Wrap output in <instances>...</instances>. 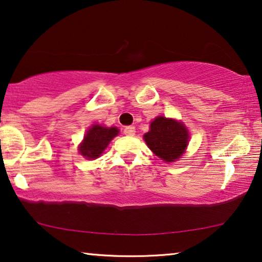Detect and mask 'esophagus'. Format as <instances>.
I'll list each match as a JSON object with an SVG mask.
<instances>
[{"mask_svg": "<svg viewBox=\"0 0 262 262\" xmlns=\"http://www.w3.org/2000/svg\"><path fill=\"white\" fill-rule=\"evenodd\" d=\"M123 134L125 136H134L136 134L135 126H125L124 130H123Z\"/></svg>", "mask_w": 262, "mask_h": 262, "instance_id": "obj_1", "label": "esophagus"}]
</instances>
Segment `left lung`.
Listing matches in <instances>:
<instances>
[{
    "instance_id": "1",
    "label": "left lung",
    "mask_w": 262,
    "mask_h": 262,
    "mask_svg": "<svg viewBox=\"0 0 262 262\" xmlns=\"http://www.w3.org/2000/svg\"><path fill=\"white\" fill-rule=\"evenodd\" d=\"M188 131L182 123L157 117L150 124L144 141L152 152L166 162H174L184 154L188 143Z\"/></svg>"
}]
</instances>
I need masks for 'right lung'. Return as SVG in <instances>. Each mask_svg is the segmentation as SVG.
Masks as SVG:
<instances>
[{
	"label": "right lung",
	"mask_w": 262,
	"mask_h": 262,
	"mask_svg": "<svg viewBox=\"0 0 262 262\" xmlns=\"http://www.w3.org/2000/svg\"><path fill=\"white\" fill-rule=\"evenodd\" d=\"M119 134L117 127H103L94 125L87 131L83 142L80 145V152L85 159H98L107 148L108 143Z\"/></svg>",
	"instance_id": "add662e5"
}]
</instances>
